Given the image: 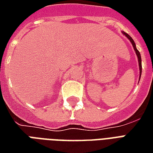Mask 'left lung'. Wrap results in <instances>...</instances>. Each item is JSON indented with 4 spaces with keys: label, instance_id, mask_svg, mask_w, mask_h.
<instances>
[{
    "label": "left lung",
    "instance_id": "1",
    "mask_svg": "<svg viewBox=\"0 0 153 153\" xmlns=\"http://www.w3.org/2000/svg\"><path fill=\"white\" fill-rule=\"evenodd\" d=\"M123 34L125 35L127 38L129 39V41L131 42L132 45H133V47H134V49L135 52H136V55H137V56H138V65H139V70H140V76H141V73H142V60H141V56H140V53H139V51L137 50V48H136V45L134 43V41L132 39V38L128 34V33H126L125 32H123Z\"/></svg>",
    "mask_w": 153,
    "mask_h": 153
}]
</instances>
